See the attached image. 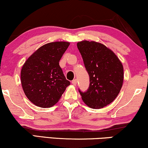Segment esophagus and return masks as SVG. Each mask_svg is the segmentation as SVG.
<instances>
[{"instance_id":"esophagus-1","label":"esophagus","mask_w":148,"mask_h":148,"mask_svg":"<svg viewBox=\"0 0 148 148\" xmlns=\"http://www.w3.org/2000/svg\"><path fill=\"white\" fill-rule=\"evenodd\" d=\"M77 80L76 79H73V80L72 81V84H73L74 86H76V85H77Z\"/></svg>"}]
</instances>
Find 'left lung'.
<instances>
[{
    "instance_id": "obj_1",
    "label": "left lung",
    "mask_w": 148,
    "mask_h": 148,
    "mask_svg": "<svg viewBox=\"0 0 148 148\" xmlns=\"http://www.w3.org/2000/svg\"><path fill=\"white\" fill-rule=\"evenodd\" d=\"M77 46L90 82L86 92H79L87 106L102 108L112 102L120 92L124 78L123 64L112 50L99 42L84 40Z\"/></svg>"
}]
</instances>
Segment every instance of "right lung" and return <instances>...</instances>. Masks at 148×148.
I'll return each instance as SVG.
<instances>
[{
    "label": "right lung",
    "mask_w": 148,
    "mask_h": 148,
    "mask_svg": "<svg viewBox=\"0 0 148 148\" xmlns=\"http://www.w3.org/2000/svg\"><path fill=\"white\" fill-rule=\"evenodd\" d=\"M69 44L68 42L44 44L22 66V88L27 98L36 106L42 108L54 106L70 85L59 65L60 58Z\"/></svg>",
    "instance_id": "obj_1"
}]
</instances>
